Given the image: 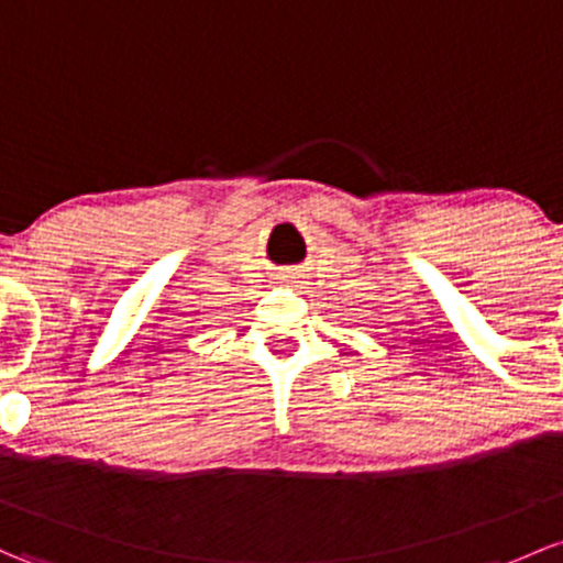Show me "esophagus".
Returning a JSON list of instances; mask_svg holds the SVG:
<instances>
[{"label": "esophagus", "mask_w": 563, "mask_h": 563, "mask_svg": "<svg viewBox=\"0 0 563 563\" xmlns=\"http://www.w3.org/2000/svg\"><path fill=\"white\" fill-rule=\"evenodd\" d=\"M280 283H291L294 288H301V283H305V272H301L299 266H288V269H283Z\"/></svg>", "instance_id": "esophagus-1"}]
</instances>
